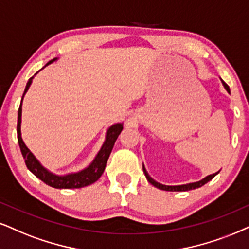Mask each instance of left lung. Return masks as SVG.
Masks as SVG:
<instances>
[{
    "mask_svg": "<svg viewBox=\"0 0 249 249\" xmlns=\"http://www.w3.org/2000/svg\"><path fill=\"white\" fill-rule=\"evenodd\" d=\"M222 83H223V85H224L225 89L228 90V93H230V88H229L228 85H226L223 80H222ZM142 169H143L144 176H146L147 180L149 181L150 184L153 185V186L160 188V190H162V191H169V192H185V191H191V190H195V188H199V187H201V186H203L204 184H207V182H208V181L212 180V179H213V177H215V176L219 172V171H218V172H216V174H213V175L207 176L206 178L201 179V180H199V181L190 182V184H185V185H177V186H169V185L160 184V182H157L156 180H154V179H153L152 177H150L149 175H148L147 170H146V168H144L143 165H142Z\"/></svg>",
    "mask_w": 249,
    "mask_h": 249,
    "instance_id": "1",
    "label": "left lung"
}]
</instances>
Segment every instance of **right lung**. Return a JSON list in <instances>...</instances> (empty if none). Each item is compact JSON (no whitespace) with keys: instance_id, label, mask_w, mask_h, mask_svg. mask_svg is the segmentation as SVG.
I'll use <instances>...</instances> for the list:
<instances>
[{"instance_id":"1","label":"right lung","mask_w":249,"mask_h":249,"mask_svg":"<svg viewBox=\"0 0 249 249\" xmlns=\"http://www.w3.org/2000/svg\"><path fill=\"white\" fill-rule=\"evenodd\" d=\"M57 58L52 59V61L47 63L45 67L49 65L50 63L56 61ZM43 67V68H45ZM42 68V69H43ZM37 73V72H36ZM32 78H30V80L27 81L26 87H25L23 97H21V102L18 109V123H17V138H18V143H19L20 152L23 154V157L25 160V164H26L27 169L30 170L32 174L42 180L45 184L49 185V186L54 188H81L95 182L97 179L101 177L103 171L106 169L107 161H108L110 153H111L112 147L117 140L118 135L121 134L123 130V123H117V124L111 125L108 128L106 134V140L103 142L101 149L99 150L95 159L93 160V162L90 163L87 168L81 170L79 172H74V174H68L64 176H58L50 172L49 170H47L41 163L36 159V156L31 153V150L26 147V144L24 143L23 139H21V132H20V124H21V103H23L24 95L30 88L31 84H32Z\"/></svg>"}]
</instances>
